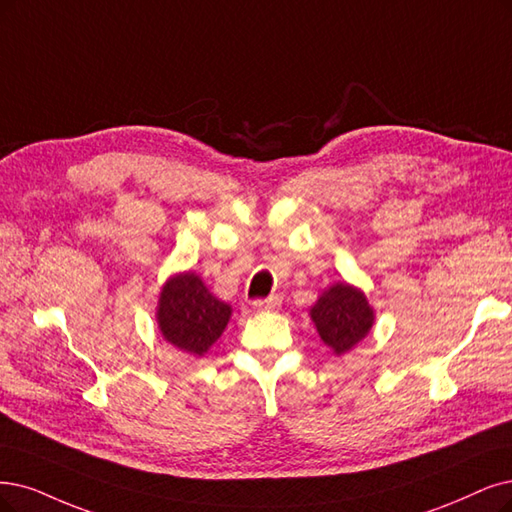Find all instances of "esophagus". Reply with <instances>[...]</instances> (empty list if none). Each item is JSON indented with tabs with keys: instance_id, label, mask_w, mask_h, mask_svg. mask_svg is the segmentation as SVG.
Returning a JSON list of instances; mask_svg holds the SVG:
<instances>
[{
	"instance_id": "obj_1",
	"label": "esophagus",
	"mask_w": 512,
	"mask_h": 512,
	"mask_svg": "<svg viewBox=\"0 0 512 512\" xmlns=\"http://www.w3.org/2000/svg\"><path fill=\"white\" fill-rule=\"evenodd\" d=\"M253 308L257 312H272V310H278L280 308V297L278 295H272V297H266V299H255L253 301Z\"/></svg>"
}]
</instances>
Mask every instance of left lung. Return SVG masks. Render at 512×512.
Wrapping results in <instances>:
<instances>
[{"label": "left lung", "mask_w": 512, "mask_h": 512, "mask_svg": "<svg viewBox=\"0 0 512 512\" xmlns=\"http://www.w3.org/2000/svg\"><path fill=\"white\" fill-rule=\"evenodd\" d=\"M310 318L320 339L339 356L367 337L375 314L361 289L337 282L318 297Z\"/></svg>", "instance_id": "left-lung-1"}]
</instances>
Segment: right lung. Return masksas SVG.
I'll use <instances>...</instances> for the list:
<instances>
[{
  "mask_svg": "<svg viewBox=\"0 0 512 512\" xmlns=\"http://www.w3.org/2000/svg\"><path fill=\"white\" fill-rule=\"evenodd\" d=\"M232 308L204 287L194 272L166 280L158 299L156 320L168 344L202 356L230 323Z\"/></svg>",
  "mask_w": 512,
  "mask_h": 512,
  "instance_id": "1",
  "label": "right lung"
}]
</instances>
